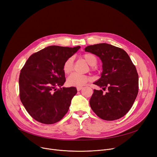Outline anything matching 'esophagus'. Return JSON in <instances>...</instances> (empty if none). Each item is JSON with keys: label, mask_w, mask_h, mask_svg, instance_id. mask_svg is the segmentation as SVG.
Instances as JSON below:
<instances>
[{"label": "esophagus", "mask_w": 157, "mask_h": 157, "mask_svg": "<svg viewBox=\"0 0 157 157\" xmlns=\"http://www.w3.org/2000/svg\"><path fill=\"white\" fill-rule=\"evenodd\" d=\"M76 88H77V90H78V91H80L81 89H82L83 88H82V87H77Z\"/></svg>", "instance_id": "1"}]
</instances>
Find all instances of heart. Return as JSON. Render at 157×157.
<instances>
[{"mask_svg":"<svg viewBox=\"0 0 157 157\" xmlns=\"http://www.w3.org/2000/svg\"><path fill=\"white\" fill-rule=\"evenodd\" d=\"M83 58L86 62L91 66L95 65L97 63V58L92 54H85ZM74 69V58L70 57L68 58L63 64V70L65 74H69L73 71ZM90 80V77L85 75H81L77 73H73L67 78V83L68 85L72 86L80 87L85 85L88 81Z\"/></svg>","mask_w":157,"mask_h":157,"instance_id":"1","label":"heart"}]
</instances>
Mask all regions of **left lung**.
I'll use <instances>...</instances> for the list:
<instances>
[{
	"label": "left lung",
	"instance_id": "obj_1",
	"mask_svg": "<svg viewBox=\"0 0 157 157\" xmlns=\"http://www.w3.org/2000/svg\"><path fill=\"white\" fill-rule=\"evenodd\" d=\"M86 52L99 57L103 63L101 76L94 84L108 88L94 90L90 105L94 112L106 121L119 119L129 112L139 92V76L126 52L106 43L85 47Z\"/></svg>",
	"mask_w": 157,
	"mask_h": 157
}]
</instances>
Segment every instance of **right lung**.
<instances>
[{
	"label": "right lung",
	"mask_w": 157,
	"mask_h": 157,
	"mask_svg": "<svg viewBox=\"0 0 157 157\" xmlns=\"http://www.w3.org/2000/svg\"><path fill=\"white\" fill-rule=\"evenodd\" d=\"M80 48L51 45L33 54L20 71V98L25 110L38 122L52 124L69 110L76 88L61 87L65 82L63 66ZM59 86L60 88L56 90Z\"/></svg>",
	"instance_id": "right-lung-1"
}]
</instances>
